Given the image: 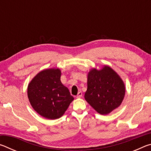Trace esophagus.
I'll use <instances>...</instances> for the list:
<instances>
[{
	"label": "esophagus",
	"mask_w": 151,
	"mask_h": 151,
	"mask_svg": "<svg viewBox=\"0 0 151 151\" xmlns=\"http://www.w3.org/2000/svg\"><path fill=\"white\" fill-rule=\"evenodd\" d=\"M82 96H83V93H82L81 91H80L78 93L77 96H76V98H81V97H82Z\"/></svg>",
	"instance_id": "esophagus-1"
}]
</instances>
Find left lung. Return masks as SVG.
<instances>
[{
	"label": "left lung",
	"instance_id": "obj_1",
	"mask_svg": "<svg viewBox=\"0 0 151 151\" xmlns=\"http://www.w3.org/2000/svg\"><path fill=\"white\" fill-rule=\"evenodd\" d=\"M124 94L123 81L111 67L105 66L89 72L85 99L99 113L107 114L119 107Z\"/></svg>",
	"mask_w": 151,
	"mask_h": 151
}]
</instances>
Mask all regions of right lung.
<instances>
[{"label":"right lung","instance_id":"obj_1","mask_svg":"<svg viewBox=\"0 0 151 151\" xmlns=\"http://www.w3.org/2000/svg\"><path fill=\"white\" fill-rule=\"evenodd\" d=\"M60 70L46 69L36 75L28 86V97L32 108L48 119L63 115L73 96L60 81Z\"/></svg>","mask_w":151,"mask_h":151}]
</instances>
